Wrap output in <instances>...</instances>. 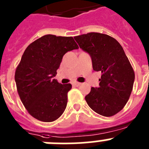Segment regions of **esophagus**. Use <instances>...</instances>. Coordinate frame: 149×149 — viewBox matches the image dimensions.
<instances>
[{
    "label": "esophagus",
    "instance_id": "34e87169",
    "mask_svg": "<svg viewBox=\"0 0 149 149\" xmlns=\"http://www.w3.org/2000/svg\"><path fill=\"white\" fill-rule=\"evenodd\" d=\"M74 86H79L80 85H81V83H79V82H74Z\"/></svg>",
    "mask_w": 149,
    "mask_h": 149
}]
</instances>
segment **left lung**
Segmentation results:
<instances>
[{"instance_id": "8db88e82", "label": "left lung", "mask_w": 149, "mask_h": 149, "mask_svg": "<svg viewBox=\"0 0 149 149\" xmlns=\"http://www.w3.org/2000/svg\"><path fill=\"white\" fill-rule=\"evenodd\" d=\"M79 47L92 59L93 70L101 72L99 87H92L85 97L89 107L103 116H112L128 101L135 74L122 45L114 38L99 33L74 36Z\"/></svg>"}]
</instances>
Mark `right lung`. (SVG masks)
<instances>
[{
  "label": "right lung",
  "instance_id": "add662e5",
  "mask_svg": "<svg viewBox=\"0 0 149 149\" xmlns=\"http://www.w3.org/2000/svg\"><path fill=\"white\" fill-rule=\"evenodd\" d=\"M72 36L45 35L28 45L15 74L17 90L24 106L35 119H57L65 110L72 84L54 79L63 55L78 49Z\"/></svg>",
  "mask_w": 149,
  "mask_h": 149
}]
</instances>
